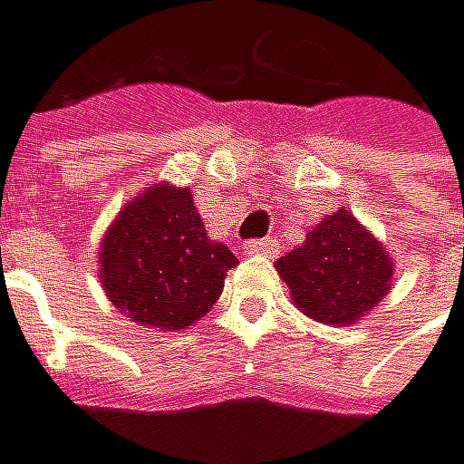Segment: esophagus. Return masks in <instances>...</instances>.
<instances>
[{"instance_id": "obj_1", "label": "esophagus", "mask_w": 464, "mask_h": 464, "mask_svg": "<svg viewBox=\"0 0 464 464\" xmlns=\"http://www.w3.org/2000/svg\"><path fill=\"white\" fill-rule=\"evenodd\" d=\"M245 253H250V256H275V253H280V245H277V239H253V242L245 245Z\"/></svg>"}]
</instances>
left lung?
I'll return each instance as SVG.
<instances>
[{
	"instance_id": "8db88e82",
	"label": "left lung",
	"mask_w": 464,
	"mask_h": 464,
	"mask_svg": "<svg viewBox=\"0 0 464 464\" xmlns=\"http://www.w3.org/2000/svg\"><path fill=\"white\" fill-rule=\"evenodd\" d=\"M277 272L310 318L345 326L386 296L394 266L353 214L340 208L310 230L302 247L277 261Z\"/></svg>"
}]
</instances>
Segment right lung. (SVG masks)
<instances>
[{"label": "right lung", "mask_w": 464, "mask_h": 464, "mask_svg": "<svg viewBox=\"0 0 464 464\" xmlns=\"http://www.w3.org/2000/svg\"><path fill=\"white\" fill-rule=\"evenodd\" d=\"M239 261L211 242L189 189L157 184L127 203L100 247L108 299L149 329H184L219 299Z\"/></svg>", "instance_id": "obj_1"}]
</instances>
